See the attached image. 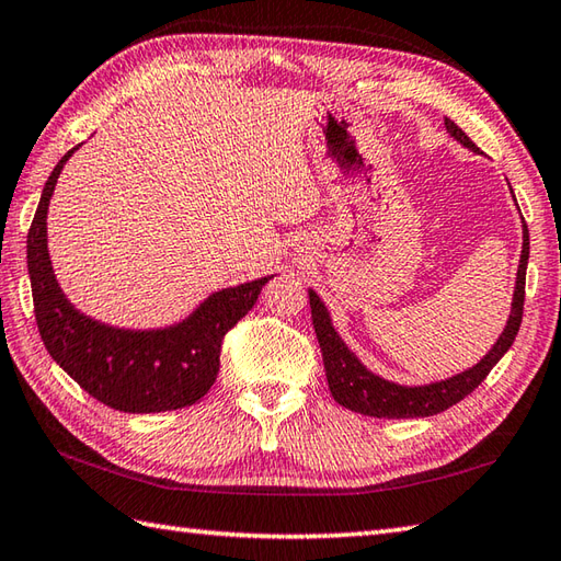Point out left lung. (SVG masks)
Wrapping results in <instances>:
<instances>
[{
    "mask_svg": "<svg viewBox=\"0 0 561 561\" xmlns=\"http://www.w3.org/2000/svg\"><path fill=\"white\" fill-rule=\"evenodd\" d=\"M445 126L449 130V136H455L469 150L479 152V148L469 140V136L455 124V121L445 118ZM528 255H530V233H528V226H523V255H520L518 282H515L513 309H511L506 331H503L499 343L493 345L491 353L481 359L477 367H471L453 379L427 383V387H399V383L379 379L377 375H371L369 369L362 367L359 359L350 353L343 340L337 337L321 299H318L313 291H309L316 337H318V345H321L328 387H331L333 399L350 411L362 413V415H375V419H425V415L443 413L449 409V405H455L465 397H469V393L489 377V371L496 367V362L508 353L515 335L520 331Z\"/></svg>",
    "mask_w": 561,
    "mask_h": 561,
    "instance_id": "obj_1",
    "label": "left lung"
}]
</instances>
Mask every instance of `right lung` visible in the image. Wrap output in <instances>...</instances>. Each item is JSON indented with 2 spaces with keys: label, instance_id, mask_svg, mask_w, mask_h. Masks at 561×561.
<instances>
[{
  "label": "right lung",
  "instance_id": "right-lung-1",
  "mask_svg": "<svg viewBox=\"0 0 561 561\" xmlns=\"http://www.w3.org/2000/svg\"><path fill=\"white\" fill-rule=\"evenodd\" d=\"M65 152L43 186L26 238V260L38 333L50 357L108 409L126 413L178 411L214 387L226 333L255 306L270 277L216 291L184 323L164 331H118L77 313L48 260L46 214Z\"/></svg>",
  "mask_w": 561,
  "mask_h": 561
}]
</instances>
